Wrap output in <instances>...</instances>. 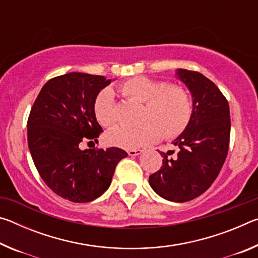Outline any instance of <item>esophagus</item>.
<instances>
[{
    "label": "esophagus",
    "mask_w": 258,
    "mask_h": 258,
    "mask_svg": "<svg viewBox=\"0 0 258 258\" xmlns=\"http://www.w3.org/2000/svg\"><path fill=\"white\" fill-rule=\"evenodd\" d=\"M142 150H140V149H133V150H128L127 151V154L130 155V156H132V157H134V156H139V155H141L142 154Z\"/></svg>",
    "instance_id": "obj_1"
}]
</instances>
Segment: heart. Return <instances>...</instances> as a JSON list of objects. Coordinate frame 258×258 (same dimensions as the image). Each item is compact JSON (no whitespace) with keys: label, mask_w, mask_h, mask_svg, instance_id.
<instances>
[{"label":"heart","mask_w":258,"mask_h":258,"mask_svg":"<svg viewBox=\"0 0 258 258\" xmlns=\"http://www.w3.org/2000/svg\"><path fill=\"white\" fill-rule=\"evenodd\" d=\"M118 91L126 99L143 103L141 125L134 128L118 127L107 134V141L124 149L151 145L161 138L173 139L189 125L192 116L191 97L184 87L167 82L137 76L121 83ZM94 113L104 127L117 123L115 95L111 90L100 92L94 100Z\"/></svg>","instance_id":"b5f03b06"}]
</instances>
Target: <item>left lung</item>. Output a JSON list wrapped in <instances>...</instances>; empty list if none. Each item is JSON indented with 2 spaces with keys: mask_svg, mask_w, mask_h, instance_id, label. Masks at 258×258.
I'll list each match as a JSON object with an SVG mask.
<instances>
[{
  "mask_svg": "<svg viewBox=\"0 0 258 258\" xmlns=\"http://www.w3.org/2000/svg\"><path fill=\"white\" fill-rule=\"evenodd\" d=\"M176 76L192 97V116L186 128L174 140L178 148L160 152L163 166L149 176L150 186L169 202L185 203L199 197L215 181L230 142L228 100L214 83L198 72L178 69Z\"/></svg>",
  "mask_w": 258,
  "mask_h": 258,
  "instance_id": "1",
  "label": "left lung"
}]
</instances>
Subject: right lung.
Instances as JSON below:
<instances>
[{
	"label": "right lung",
	"mask_w": 258,
	"mask_h": 258,
	"mask_svg": "<svg viewBox=\"0 0 258 258\" xmlns=\"http://www.w3.org/2000/svg\"><path fill=\"white\" fill-rule=\"evenodd\" d=\"M111 83L104 76L69 73L47 81L30 110L27 138L30 155L42 180L63 199L89 203L111 183L119 148L81 150L85 139L98 141L101 126L94 100Z\"/></svg>",
	"instance_id": "right-lung-1"
}]
</instances>
